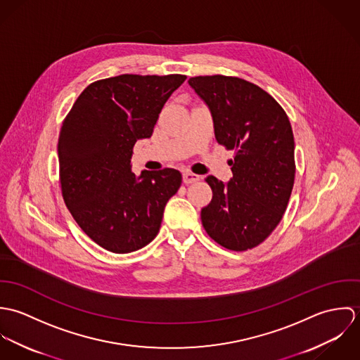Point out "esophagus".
I'll return each instance as SVG.
<instances>
[{"label": "esophagus", "instance_id": "esophagus-1", "mask_svg": "<svg viewBox=\"0 0 360 360\" xmlns=\"http://www.w3.org/2000/svg\"><path fill=\"white\" fill-rule=\"evenodd\" d=\"M200 179H201V176L194 174V173H191V172H184V173H183V181H184L186 184L195 183V181H198Z\"/></svg>", "mask_w": 360, "mask_h": 360}]
</instances>
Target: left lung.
<instances>
[{"label":"left lung","instance_id":"8db88e82","mask_svg":"<svg viewBox=\"0 0 360 360\" xmlns=\"http://www.w3.org/2000/svg\"><path fill=\"white\" fill-rule=\"evenodd\" d=\"M188 84L207 105L214 137L234 151L227 184L207 176L212 201L202 207L207 236L231 251L263 243L287 209L295 179L294 134L269 93L240 77L197 76Z\"/></svg>","mask_w":360,"mask_h":360}]
</instances>
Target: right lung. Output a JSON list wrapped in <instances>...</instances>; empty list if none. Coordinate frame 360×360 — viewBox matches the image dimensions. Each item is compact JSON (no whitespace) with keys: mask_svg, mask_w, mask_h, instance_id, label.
<instances>
[{"mask_svg":"<svg viewBox=\"0 0 360 360\" xmlns=\"http://www.w3.org/2000/svg\"><path fill=\"white\" fill-rule=\"evenodd\" d=\"M187 76L120 75L91 83L65 117L59 140L62 197L80 229L103 250L127 254L150 244L169 198L181 186L176 169L131 172L137 140L150 139L165 103Z\"/></svg>","mask_w":360,"mask_h":360,"instance_id":"add662e5","label":"right lung"}]
</instances>
